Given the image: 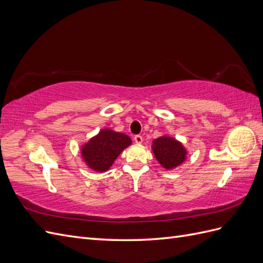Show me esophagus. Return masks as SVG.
<instances>
[{
  "mask_svg": "<svg viewBox=\"0 0 263 263\" xmlns=\"http://www.w3.org/2000/svg\"><path fill=\"white\" fill-rule=\"evenodd\" d=\"M134 140H135V142H136V144H141L142 137L140 136V135H136V136L134 137Z\"/></svg>",
  "mask_w": 263,
  "mask_h": 263,
  "instance_id": "1",
  "label": "esophagus"
}]
</instances>
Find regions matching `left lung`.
I'll list each match as a JSON object with an SVG mask.
<instances>
[{"instance_id":"1","label":"left lung","mask_w":263,"mask_h":263,"mask_svg":"<svg viewBox=\"0 0 263 263\" xmlns=\"http://www.w3.org/2000/svg\"><path fill=\"white\" fill-rule=\"evenodd\" d=\"M154 154L163 168L173 169L185 160L186 151L179 141L171 137H160L154 140Z\"/></svg>"}]
</instances>
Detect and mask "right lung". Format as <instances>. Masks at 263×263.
I'll list each match as a JSON object with an SVG mask.
<instances>
[{"label": "right lung", "instance_id": "obj_1", "mask_svg": "<svg viewBox=\"0 0 263 263\" xmlns=\"http://www.w3.org/2000/svg\"><path fill=\"white\" fill-rule=\"evenodd\" d=\"M130 144L132 140L127 135L103 129L82 147V157L91 169L104 172Z\"/></svg>", "mask_w": 263, "mask_h": 263}]
</instances>
